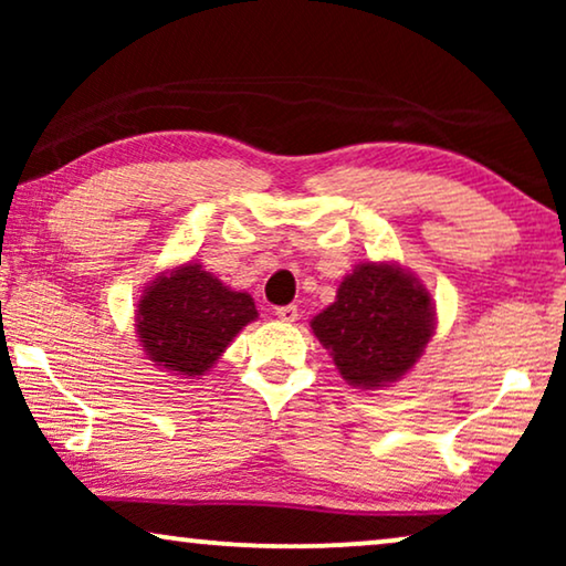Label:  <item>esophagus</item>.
<instances>
[{
  "label": "esophagus",
  "mask_w": 566,
  "mask_h": 566,
  "mask_svg": "<svg viewBox=\"0 0 566 566\" xmlns=\"http://www.w3.org/2000/svg\"><path fill=\"white\" fill-rule=\"evenodd\" d=\"M275 316H277V319H281V322H296L298 319V308L296 306H293V304H289V306H277L275 308Z\"/></svg>",
  "instance_id": "34e87169"
}]
</instances>
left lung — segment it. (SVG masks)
<instances>
[{
  "label": "left lung",
  "mask_w": 566,
  "mask_h": 566,
  "mask_svg": "<svg viewBox=\"0 0 566 566\" xmlns=\"http://www.w3.org/2000/svg\"><path fill=\"white\" fill-rule=\"evenodd\" d=\"M312 329L350 386L381 389L420 360L436 332V304L397 262H363L339 283Z\"/></svg>",
  "instance_id": "left-lung-1"
}]
</instances>
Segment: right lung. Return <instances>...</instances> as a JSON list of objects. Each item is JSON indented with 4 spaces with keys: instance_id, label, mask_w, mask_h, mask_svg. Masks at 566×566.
<instances>
[{
    "instance_id": "obj_1",
    "label": "right lung",
    "mask_w": 566,
    "mask_h": 566,
    "mask_svg": "<svg viewBox=\"0 0 566 566\" xmlns=\"http://www.w3.org/2000/svg\"><path fill=\"white\" fill-rule=\"evenodd\" d=\"M254 319L250 293L231 291L198 262H185L146 285L136 308V335L154 366L196 378L213 368Z\"/></svg>"
}]
</instances>
